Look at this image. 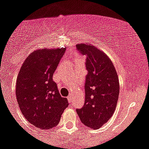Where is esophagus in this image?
Instances as JSON below:
<instances>
[{
	"label": "esophagus",
	"mask_w": 149,
	"mask_h": 149,
	"mask_svg": "<svg viewBox=\"0 0 149 149\" xmlns=\"http://www.w3.org/2000/svg\"><path fill=\"white\" fill-rule=\"evenodd\" d=\"M67 99H68V100H69V102H71V101H72V95L69 96V97H67Z\"/></svg>",
	"instance_id": "1"
}]
</instances>
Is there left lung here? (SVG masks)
<instances>
[{"instance_id":"8db88e82","label":"left lung","mask_w":149,"mask_h":149,"mask_svg":"<svg viewBox=\"0 0 149 149\" xmlns=\"http://www.w3.org/2000/svg\"><path fill=\"white\" fill-rule=\"evenodd\" d=\"M77 49L87 56L85 90L86 100L83 108L77 113L83 124L99 129L113 116L118 100L119 81L115 66L103 51L92 44H79Z\"/></svg>"}]
</instances>
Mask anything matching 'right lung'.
<instances>
[{
  "label": "right lung",
  "mask_w": 149,
  "mask_h": 149,
  "mask_svg": "<svg viewBox=\"0 0 149 149\" xmlns=\"http://www.w3.org/2000/svg\"><path fill=\"white\" fill-rule=\"evenodd\" d=\"M66 48H45L30 53L17 77L16 97L28 122L41 130L58 125L69 103L61 97L52 80Z\"/></svg>",
  "instance_id": "obj_1"
}]
</instances>
